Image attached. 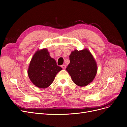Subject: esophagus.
Masks as SVG:
<instances>
[{"instance_id":"34e87169","label":"esophagus","mask_w":127,"mask_h":127,"mask_svg":"<svg viewBox=\"0 0 127 127\" xmlns=\"http://www.w3.org/2000/svg\"><path fill=\"white\" fill-rule=\"evenodd\" d=\"M61 67H62L63 69H66V65L63 64L62 66H61Z\"/></svg>"}]
</instances>
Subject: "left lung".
I'll list each match as a JSON object with an SVG mask.
<instances>
[{
	"mask_svg": "<svg viewBox=\"0 0 127 127\" xmlns=\"http://www.w3.org/2000/svg\"><path fill=\"white\" fill-rule=\"evenodd\" d=\"M69 60L66 70L73 82L79 86H85L93 81L97 68L96 61L88 50L72 51Z\"/></svg>",
	"mask_w": 127,
	"mask_h": 127,
	"instance_id": "1",
	"label": "left lung"
}]
</instances>
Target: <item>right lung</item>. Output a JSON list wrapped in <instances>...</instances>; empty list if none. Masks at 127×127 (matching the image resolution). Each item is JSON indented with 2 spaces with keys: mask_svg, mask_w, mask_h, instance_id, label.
Returning <instances> with one entry per match:
<instances>
[{
  "mask_svg": "<svg viewBox=\"0 0 127 127\" xmlns=\"http://www.w3.org/2000/svg\"><path fill=\"white\" fill-rule=\"evenodd\" d=\"M62 68L50 56L47 49L37 50L30 61L28 74L34 85L41 88L49 87Z\"/></svg>",
  "mask_w": 127,
  "mask_h": 127,
  "instance_id": "obj_1",
  "label": "right lung"
}]
</instances>
